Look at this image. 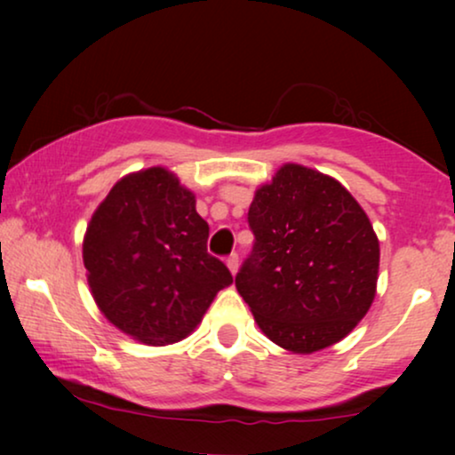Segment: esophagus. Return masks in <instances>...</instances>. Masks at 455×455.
<instances>
[{"label": "esophagus", "mask_w": 455, "mask_h": 455, "mask_svg": "<svg viewBox=\"0 0 455 455\" xmlns=\"http://www.w3.org/2000/svg\"><path fill=\"white\" fill-rule=\"evenodd\" d=\"M226 265H228V269L232 271V275H235V273H238V267H240V260H238V254H229V257L226 259Z\"/></svg>", "instance_id": "esophagus-1"}]
</instances>
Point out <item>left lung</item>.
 Segmentation results:
<instances>
[{
	"instance_id": "obj_1",
	"label": "left lung",
	"mask_w": 455,
	"mask_h": 455,
	"mask_svg": "<svg viewBox=\"0 0 455 455\" xmlns=\"http://www.w3.org/2000/svg\"><path fill=\"white\" fill-rule=\"evenodd\" d=\"M235 288L273 344L313 354L344 339L377 291L379 240L338 180L285 164L254 192Z\"/></svg>"
}]
</instances>
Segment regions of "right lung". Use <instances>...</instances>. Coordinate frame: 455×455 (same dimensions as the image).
Wrapping results in <instances>:
<instances>
[{"instance_id":"1","label":"right lung","mask_w":455,"mask_h":455,"mask_svg":"<svg viewBox=\"0 0 455 455\" xmlns=\"http://www.w3.org/2000/svg\"><path fill=\"white\" fill-rule=\"evenodd\" d=\"M209 223L165 167L128 173L91 217L83 260L105 319L148 346L195 331L217 291L234 282L207 252Z\"/></svg>"}]
</instances>
